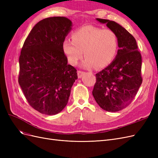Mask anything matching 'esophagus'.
I'll return each mask as SVG.
<instances>
[{"mask_svg": "<svg viewBox=\"0 0 158 158\" xmlns=\"http://www.w3.org/2000/svg\"><path fill=\"white\" fill-rule=\"evenodd\" d=\"M84 72H82V71H80V70H78L77 72V74H78V78H81L83 76V75L84 74Z\"/></svg>", "mask_w": 158, "mask_h": 158, "instance_id": "34e87169", "label": "esophagus"}]
</instances>
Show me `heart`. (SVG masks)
I'll return each instance as SVG.
<instances>
[{"mask_svg":"<svg viewBox=\"0 0 158 158\" xmlns=\"http://www.w3.org/2000/svg\"><path fill=\"white\" fill-rule=\"evenodd\" d=\"M72 41L64 40L63 50L69 63L76 65L82 58V66L91 69L106 67L115 57L118 46L116 33L92 26L79 28L72 33Z\"/></svg>","mask_w":158,"mask_h":158,"instance_id":"heart-1","label":"heart"}]
</instances>
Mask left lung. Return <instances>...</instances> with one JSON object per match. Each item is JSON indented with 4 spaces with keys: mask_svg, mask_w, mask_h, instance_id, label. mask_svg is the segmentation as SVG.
<instances>
[{
    "mask_svg": "<svg viewBox=\"0 0 158 158\" xmlns=\"http://www.w3.org/2000/svg\"><path fill=\"white\" fill-rule=\"evenodd\" d=\"M96 20L116 33L119 49L112 63L95 74L92 94L102 109L117 112L132 102L140 87L142 56L135 37L125 28L109 20Z\"/></svg>",
    "mask_w": 158,
    "mask_h": 158,
    "instance_id": "obj_1",
    "label": "left lung"
}]
</instances>
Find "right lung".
I'll list each match as a JSON object with an SVG mask.
<instances>
[{
	"label": "right lung",
	"mask_w": 158,
	"mask_h": 158,
	"mask_svg": "<svg viewBox=\"0 0 158 158\" xmlns=\"http://www.w3.org/2000/svg\"><path fill=\"white\" fill-rule=\"evenodd\" d=\"M72 27L66 17L45 18L33 27L22 47L18 82L29 104L42 114L60 113L78 78L62 47Z\"/></svg>",
	"instance_id": "1"
}]
</instances>
